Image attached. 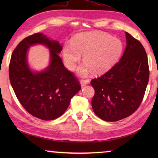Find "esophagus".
<instances>
[{"label": "esophagus", "mask_w": 158, "mask_h": 158, "mask_svg": "<svg viewBox=\"0 0 158 158\" xmlns=\"http://www.w3.org/2000/svg\"><path fill=\"white\" fill-rule=\"evenodd\" d=\"M90 82V81L89 79H85V80H84V79H81V81H80V84H81V87H84L85 85H87Z\"/></svg>", "instance_id": "obj_1"}]
</instances>
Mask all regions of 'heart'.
<instances>
[{
    "label": "heart",
    "mask_w": 158,
    "mask_h": 158,
    "mask_svg": "<svg viewBox=\"0 0 158 158\" xmlns=\"http://www.w3.org/2000/svg\"><path fill=\"white\" fill-rule=\"evenodd\" d=\"M123 45L116 37L102 33H85L77 35L72 44H65L63 57L67 68L74 69L84 56L85 65L80 67L78 73L85 77L92 71L99 74L109 70L122 54Z\"/></svg>",
    "instance_id": "1"
}]
</instances>
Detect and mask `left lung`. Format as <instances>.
I'll use <instances>...</instances> for the list:
<instances>
[{"label": "left lung", "instance_id": "8db88e82", "mask_svg": "<svg viewBox=\"0 0 158 158\" xmlns=\"http://www.w3.org/2000/svg\"><path fill=\"white\" fill-rule=\"evenodd\" d=\"M126 47L121 59L102 76L90 81L91 104L102 120L118 121L132 114L143 100L149 79L148 57L139 41L125 33Z\"/></svg>", "mask_w": 158, "mask_h": 158}]
</instances>
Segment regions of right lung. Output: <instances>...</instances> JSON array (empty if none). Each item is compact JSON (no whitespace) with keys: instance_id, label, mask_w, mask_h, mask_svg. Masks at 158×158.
Wrapping results in <instances>:
<instances>
[{"instance_id":"right-lung-1","label":"right lung","mask_w":158,"mask_h":158,"mask_svg":"<svg viewBox=\"0 0 158 158\" xmlns=\"http://www.w3.org/2000/svg\"><path fill=\"white\" fill-rule=\"evenodd\" d=\"M37 44L50 50V63L40 71L32 69L27 62L29 48ZM59 42L37 33L23 39L13 52L9 66L10 84L24 109L33 116L52 121L65 113L72 98L81 86L73 74L63 65Z\"/></svg>"}]
</instances>
